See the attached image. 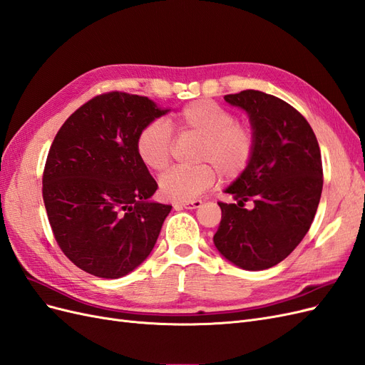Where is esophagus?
Listing matches in <instances>:
<instances>
[{
  "mask_svg": "<svg viewBox=\"0 0 365 365\" xmlns=\"http://www.w3.org/2000/svg\"><path fill=\"white\" fill-rule=\"evenodd\" d=\"M201 205H202L201 200H193V201H185V202H176V204H173V208L175 210H181V208L193 210V208H200Z\"/></svg>",
  "mask_w": 365,
  "mask_h": 365,
  "instance_id": "esophagus-1",
  "label": "esophagus"
}]
</instances>
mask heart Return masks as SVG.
<instances>
[{"label": "heart", "instance_id": "1", "mask_svg": "<svg viewBox=\"0 0 365 365\" xmlns=\"http://www.w3.org/2000/svg\"><path fill=\"white\" fill-rule=\"evenodd\" d=\"M173 126L181 135L201 140L195 168H175L160 180V192L169 201H192L213 187L217 173L224 181H235L245 173L257 146L256 130L239 123L233 111L213 101H195L175 114ZM140 161L153 172L170 164L173 137L168 125L152 121L143 128L135 141Z\"/></svg>", "mask_w": 365, "mask_h": 365}]
</instances>
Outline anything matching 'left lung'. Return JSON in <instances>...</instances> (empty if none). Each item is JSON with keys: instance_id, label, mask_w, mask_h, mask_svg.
Listing matches in <instances>:
<instances>
[{"instance_id": "left-lung-1", "label": "left lung", "mask_w": 365, "mask_h": 365, "mask_svg": "<svg viewBox=\"0 0 365 365\" xmlns=\"http://www.w3.org/2000/svg\"><path fill=\"white\" fill-rule=\"evenodd\" d=\"M224 98L248 113L257 146L250 168L225 190L236 204L217 202L222 219L213 240L239 268L268 269L311 228L323 190L322 152L307 120L282 98L256 90Z\"/></svg>"}]
</instances>
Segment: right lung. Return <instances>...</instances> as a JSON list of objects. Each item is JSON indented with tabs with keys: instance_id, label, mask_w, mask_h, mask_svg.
Listing matches in <instances>:
<instances>
[{
	"instance_id": "1",
	"label": "right lung",
	"mask_w": 365,
	"mask_h": 365,
	"mask_svg": "<svg viewBox=\"0 0 365 365\" xmlns=\"http://www.w3.org/2000/svg\"><path fill=\"white\" fill-rule=\"evenodd\" d=\"M169 109L148 97L111 91L65 120L48 150L42 197L59 248L77 268L118 279L145 260L172 205L138 158V132Z\"/></svg>"
}]
</instances>
